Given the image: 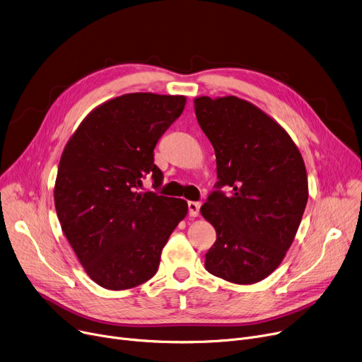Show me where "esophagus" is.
<instances>
[{
  "instance_id": "34e87169",
  "label": "esophagus",
  "mask_w": 362,
  "mask_h": 362,
  "mask_svg": "<svg viewBox=\"0 0 362 362\" xmlns=\"http://www.w3.org/2000/svg\"><path fill=\"white\" fill-rule=\"evenodd\" d=\"M187 208H189V216H191V217H198V216H199L201 202L189 201V202H187Z\"/></svg>"
}]
</instances>
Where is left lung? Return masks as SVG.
<instances>
[{"mask_svg": "<svg viewBox=\"0 0 362 362\" xmlns=\"http://www.w3.org/2000/svg\"><path fill=\"white\" fill-rule=\"evenodd\" d=\"M195 114L216 151V191L201 214L217 233L205 269L251 284L270 276L298 232L308 201L302 156L277 122L238 97L195 98ZM231 186L226 196L221 187Z\"/></svg>", "mask_w": 362, "mask_h": 362, "instance_id": "8db88e82", "label": "left lung"}]
</instances>
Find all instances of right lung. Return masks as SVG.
I'll return each mask as SVG.
<instances>
[{"instance_id": "right-lung-1", "label": "right lung", "mask_w": 362, "mask_h": 362, "mask_svg": "<svg viewBox=\"0 0 362 362\" xmlns=\"http://www.w3.org/2000/svg\"><path fill=\"white\" fill-rule=\"evenodd\" d=\"M185 104L183 95H122L92 110L63 151L55 211L82 267L105 289H130L154 276L187 214L185 199L139 192L146 176L156 189L163 185L154 148Z\"/></svg>"}]
</instances>
